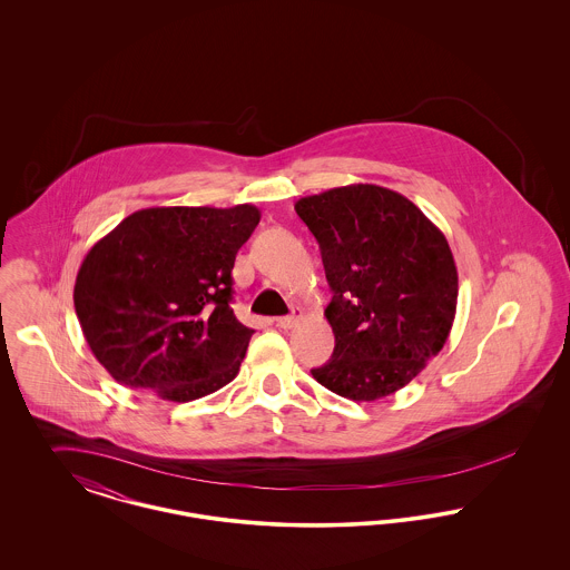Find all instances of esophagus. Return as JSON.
<instances>
[{
	"label": "esophagus",
	"instance_id": "1",
	"mask_svg": "<svg viewBox=\"0 0 570 570\" xmlns=\"http://www.w3.org/2000/svg\"><path fill=\"white\" fill-rule=\"evenodd\" d=\"M297 323V314H293V316H284V318H277V321H275V325L279 326V328H293Z\"/></svg>",
	"mask_w": 570,
	"mask_h": 570
}]
</instances>
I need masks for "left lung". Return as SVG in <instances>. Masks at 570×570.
I'll use <instances>...</instances> for the list:
<instances>
[{
	"mask_svg": "<svg viewBox=\"0 0 570 570\" xmlns=\"http://www.w3.org/2000/svg\"><path fill=\"white\" fill-rule=\"evenodd\" d=\"M321 245L335 348L312 376L353 400L386 397L442 351L458 309V267L444 233L400 191L353 184L298 198Z\"/></svg>",
	"mask_w": 570,
	"mask_h": 570,
	"instance_id": "1",
	"label": "left lung"
}]
</instances>
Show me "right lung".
<instances>
[{"label":"right lung","instance_id":"obj_1","mask_svg":"<svg viewBox=\"0 0 570 570\" xmlns=\"http://www.w3.org/2000/svg\"><path fill=\"white\" fill-rule=\"evenodd\" d=\"M258 222L254 205L149 207L94 244L75 309L112 379L179 404L235 380L254 328L235 318L230 273Z\"/></svg>","mask_w":570,"mask_h":570}]
</instances>
